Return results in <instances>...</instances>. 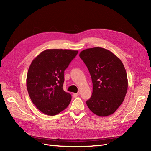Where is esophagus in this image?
<instances>
[{
    "label": "esophagus",
    "mask_w": 151,
    "mask_h": 151,
    "mask_svg": "<svg viewBox=\"0 0 151 151\" xmlns=\"http://www.w3.org/2000/svg\"><path fill=\"white\" fill-rule=\"evenodd\" d=\"M78 96H79L78 93H73V94H72V96L74 98H77Z\"/></svg>",
    "instance_id": "esophagus-1"
}]
</instances>
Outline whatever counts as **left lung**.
<instances>
[{"label":"left lung","mask_w":151,"mask_h":151,"mask_svg":"<svg viewBox=\"0 0 151 151\" xmlns=\"http://www.w3.org/2000/svg\"><path fill=\"white\" fill-rule=\"evenodd\" d=\"M79 57L93 82L92 96L86 101L88 108L99 116L112 115L123 101L128 89L123 63L109 50L100 47L84 50Z\"/></svg>","instance_id":"left-lung-1"}]
</instances>
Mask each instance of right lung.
Wrapping results in <instances>:
<instances>
[{"mask_svg": "<svg viewBox=\"0 0 151 151\" xmlns=\"http://www.w3.org/2000/svg\"><path fill=\"white\" fill-rule=\"evenodd\" d=\"M77 50L47 49L32 61L26 86L32 102L40 111L53 116L70 104L72 96L63 89L64 71Z\"/></svg>", "mask_w": 151, "mask_h": 151, "instance_id": "add662e5", "label": "right lung"}]
</instances>
